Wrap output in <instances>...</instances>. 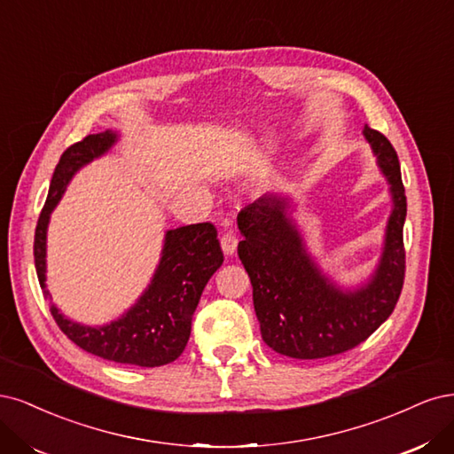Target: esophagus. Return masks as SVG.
Listing matches in <instances>:
<instances>
[{
	"instance_id": "esophagus-1",
	"label": "esophagus",
	"mask_w": 454,
	"mask_h": 454,
	"mask_svg": "<svg viewBox=\"0 0 454 454\" xmlns=\"http://www.w3.org/2000/svg\"><path fill=\"white\" fill-rule=\"evenodd\" d=\"M221 247H223L224 254H233V253H236V248H238V236H236V231H233V230H226V231L223 233V238H221Z\"/></svg>"
}]
</instances>
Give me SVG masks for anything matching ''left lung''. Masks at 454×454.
Masks as SVG:
<instances>
[{"label": "left lung", "instance_id": "1", "mask_svg": "<svg viewBox=\"0 0 454 454\" xmlns=\"http://www.w3.org/2000/svg\"><path fill=\"white\" fill-rule=\"evenodd\" d=\"M364 137L392 196L383 254L364 286L341 290L323 275L286 213V198L264 194L238 215V254L251 277L262 340L283 356L317 360L355 348L385 323L402 294L407 200L398 154L381 131L364 126Z\"/></svg>", "mask_w": 454, "mask_h": 454}]
</instances>
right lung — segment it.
Listing matches in <instances>:
<instances>
[{
  "mask_svg": "<svg viewBox=\"0 0 454 454\" xmlns=\"http://www.w3.org/2000/svg\"><path fill=\"white\" fill-rule=\"evenodd\" d=\"M119 139L114 131L86 136L64 151L58 162L34 239V258L43 294L47 271V226L71 177L82 166L106 154ZM224 254L211 223L181 226L166 231L162 258L149 288L137 303L104 326H84L66 318L51 301V313L67 338L82 350L104 360L156 368L179 358L184 350L192 315L211 275L223 266Z\"/></svg>",
  "mask_w": 454,
  "mask_h": 454,
  "instance_id": "1",
  "label": "right lung"
}]
</instances>
